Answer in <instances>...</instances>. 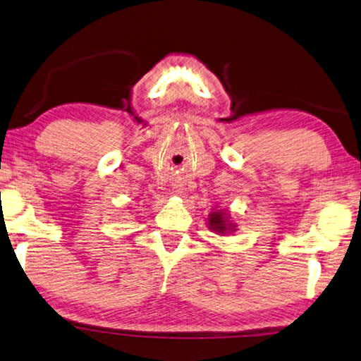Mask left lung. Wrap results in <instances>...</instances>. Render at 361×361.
<instances>
[{
  "label": "left lung",
  "instance_id": "1",
  "mask_svg": "<svg viewBox=\"0 0 361 361\" xmlns=\"http://www.w3.org/2000/svg\"><path fill=\"white\" fill-rule=\"evenodd\" d=\"M209 224H211V228L219 230L221 233L226 232V228H227V224H226V221H224L222 212H214V214H211Z\"/></svg>",
  "mask_w": 361,
  "mask_h": 361
}]
</instances>
